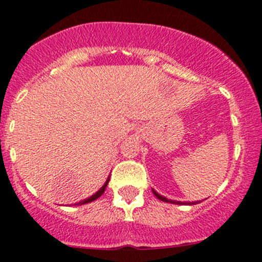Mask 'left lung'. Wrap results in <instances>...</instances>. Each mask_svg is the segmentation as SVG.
<instances>
[{
    "mask_svg": "<svg viewBox=\"0 0 262 262\" xmlns=\"http://www.w3.org/2000/svg\"><path fill=\"white\" fill-rule=\"evenodd\" d=\"M152 192H154V194L156 196V198H159V200L160 201H164V202H167V203H173V204H185V202H179V201H173V200H167V198H165V197H162V196H160V194L158 193V192H155L154 189H152ZM197 203V202H196ZM186 204H194L193 202H187Z\"/></svg>",
    "mask_w": 262,
    "mask_h": 262,
    "instance_id": "left-lung-1",
    "label": "left lung"
}]
</instances>
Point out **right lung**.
Masks as SVG:
<instances>
[{
    "label": "right lung",
    "mask_w": 262,
    "mask_h": 262,
    "mask_svg": "<svg viewBox=\"0 0 262 262\" xmlns=\"http://www.w3.org/2000/svg\"><path fill=\"white\" fill-rule=\"evenodd\" d=\"M108 182H110V177H108L107 179V181H106V183H104L103 186H102V187L98 189L97 192H96L95 194H92L91 197L90 198H87V200H83V201H81V202H79L77 204H85V203H90V202H92V201H95V200H97L98 197H101L102 194H103V192H104V189H106V187H107V185H108Z\"/></svg>",
    "instance_id": "1"
}]
</instances>
